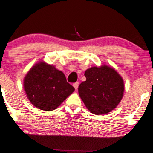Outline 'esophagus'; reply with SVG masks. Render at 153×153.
Masks as SVG:
<instances>
[{
	"label": "esophagus",
	"mask_w": 153,
	"mask_h": 153,
	"mask_svg": "<svg viewBox=\"0 0 153 153\" xmlns=\"http://www.w3.org/2000/svg\"><path fill=\"white\" fill-rule=\"evenodd\" d=\"M73 86H74V87L75 89L77 90V88H78V86H79V82H76V83H74V85H73Z\"/></svg>",
	"instance_id": "esophagus-1"
}]
</instances>
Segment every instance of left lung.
<instances>
[{
    "label": "left lung",
    "mask_w": 153,
    "mask_h": 153,
    "mask_svg": "<svg viewBox=\"0 0 153 153\" xmlns=\"http://www.w3.org/2000/svg\"><path fill=\"white\" fill-rule=\"evenodd\" d=\"M86 81L78 87L79 97L88 110L96 115L114 110L122 100L124 81L113 67L93 66L85 71Z\"/></svg>",
    "instance_id": "left-lung-1"
}]
</instances>
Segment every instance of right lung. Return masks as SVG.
<instances>
[{"instance_id": "add662e5", "label": "right lung", "mask_w": 153, "mask_h": 153, "mask_svg": "<svg viewBox=\"0 0 153 153\" xmlns=\"http://www.w3.org/2000/svg\"><path fill=\"white\" fill-rule=\"evenodd\" d=\"M23 88L31 104L44 111L57 109L75 90L63 72L43 60L34 64L25 75Z\"/></svg>"}]
</instances>
